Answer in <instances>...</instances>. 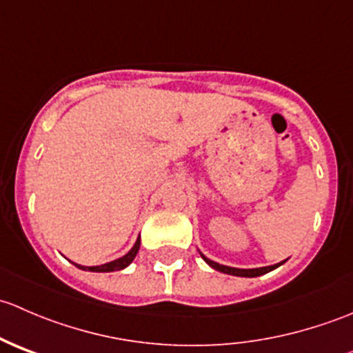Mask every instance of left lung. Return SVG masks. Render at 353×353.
Listing matches in <instances>:
<instances>
[{
	"mask_svg": "<svg viewBox=\"0 0 353 353\" xmlns=\"http://www.w3.org/2000/svg\"><path fill=\"white\" fill-rule=\"evenodd\" d=\"M201 258L205 259V261L208 263V265L212 266L213 270H216V272H222V273H227V275H234V276H249V279H252V276L265 275V273L272 272V270L279 268L280 265H283V261H282V263H276V265H272V266H263V268H249V270H244V268H232V266L220 265V263L212 261V259H208V258H206V256H203V254H201Z\"/></svg>",
	"mask_w": 353,
	"mask_h": 353,
	"instance_id": "1",
	"label": "left lung"
}]
</instances>
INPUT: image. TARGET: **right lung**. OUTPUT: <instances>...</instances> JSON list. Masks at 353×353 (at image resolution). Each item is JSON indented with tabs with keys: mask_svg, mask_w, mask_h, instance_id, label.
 <instances>
[{
	"mask_svg": "<svg viewBox=\"0 0 353 353\" xmlns=\"http://www.w3.org/2000/svg\"><path fill=\"white\" fill-rule=\"evenodd\" d=\"M138 249H140V237H138L137 243H134L133 248H131V251L128 252V254H124L123 258L114 259V261L105 263V265H101V266H81V265H77V263H73V265L78 266L80 270H87V272H97V273L117 272V270H123V268H126L128 265H131V261H133L134 256H137Z\"/></svg>",
	"mask_w": 353,
	"mask_h": 353,
	"instance_id": "add662e5",
	"label": "right lung"
}]
</instances>
